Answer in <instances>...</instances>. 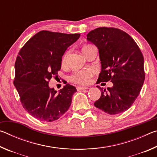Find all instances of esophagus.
I'll list each match as a JSON object with an SVG mask.
<instances>
[{
    "instance_id": "34e87169",
    "label": "esophagus",
    "mask_w": 157,
    "mask_h": 157,
    "mask_svg": "<svg viewBox=\"0 0 157 157\" xmlns=\"http://www.w3.org/2000/svg\"><path fill=\"white\" fill-rule=\"evenodd\" d=\"M88 87L86 86H78L77 87V90L78 91H81V90H84V89H88Z\"/></svg>"
}]
</instances>
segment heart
<instances>
[{
	"mask_svg": "<svg viewBox=\"0 0 157 157\" xmlns=\"http://www.w3.org/2000/svg\"><path fill=\"white\" fill-rule=\"evenodd\" d=\"M93 46H86L82 48V52L83 53L86 52L89 48H91ZM69 52H66L64 55H63L62 62V66H66L67 63V59L68 56ZM94 75V71L92 69H86V70H82L77 72L73 73L72 75L70 76V80L75 84L86 85L90 83L92 77Z\"/></svg>",
	"mask_w": 157,
	"mask_h": 157,
	"instance_id": "heart-1",
	"label": "heart"
}]
</instances>
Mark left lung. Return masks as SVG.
I'll use <instances>...</instances> for the list:
<instances>
[{"instance_id":"1","label":"left lung","mask_w":157,"mask_h":157,"mask_svg":"<svg viewBox=\"0 0 157 157\" xmlns=\"http://www.w3.org/2000/svg\"><path fill=\"white\" fill-rule=\"evenodd\" d=\"M87 40L98 47L102 70L98 82L111 81L113 86L101 90L95 107L118 114L132 107L145 80L144 58L135 41L125 32L102 27L89 32Z\"/></svg>"}]
</instances>
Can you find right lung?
Here are the masks:
<instances>
[{
  "mask_svg": "<svg viewBox=\"0 0 157 157\" xmlns=\"http://www.w3.org/2000/svg\"><path fill=\"white\" fill-rule=\"evenodd\" d=\"M79 36L42 30L29 39L18 52L14 84L23 107L37 120L56 121L70 107L75 87L67 84L57 93L48 83L52 76H57L66 49Z\"/></svg>",
  "mask_w": 157,
  "mask_h": 157,
  "instance_id": "right-lung-1",
  "label": "right lung"
}]
</instances>
